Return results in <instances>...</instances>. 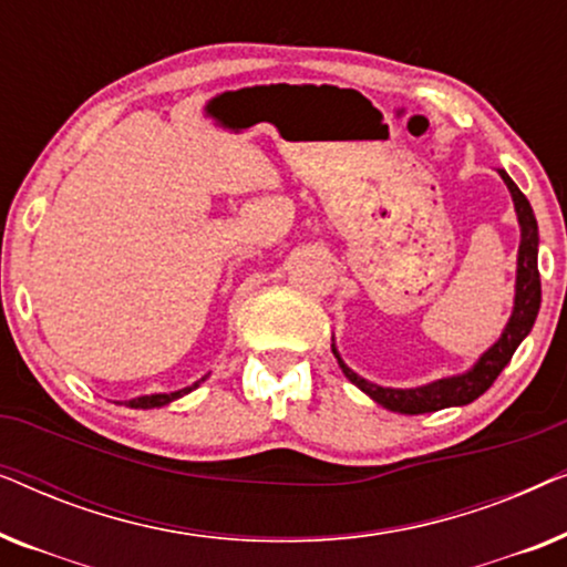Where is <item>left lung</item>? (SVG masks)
Returning a JSON list of instances; mask_svg holds the SVG:
<instances>
[{"label": "left lung", "instance_id": "8db88e82", "mask_svg": "<svg viewBox=\"0 0 567 567\" xmlns=\"http://www.w3.org/2000/svg\"><path fill=\"white\" fill-rule=\"evenodd\" d=\"M498 175L506 183L511 193V200H514V212L518 219V229H522V243H518V255H516V286H514V309H511V317L503 328L501 338L487 348V351L480 355V359L472 363L467 371L454 377H441L436 382L421 384V386H408V390H398V386H382L369 382L355 374V371L348 367V363L340 359L336 340H332V353L343 369L346 379L351 384L359 386L363 394H369L377 405H382L392 413L402 415H421V413H433V410L444 408H462L475 402L480 394L491 390V384L498 379V374L506 369L511 355L516 353V348L522 346V340L529 336L534 328V320L539 315L542 305V284H539V268H537V255H539V229L537 219H534V212L529 200L518 185L511 181L506 169H498Z\"/></svg>", "mask_w": 567, "mask_h": 567}]
</instances>
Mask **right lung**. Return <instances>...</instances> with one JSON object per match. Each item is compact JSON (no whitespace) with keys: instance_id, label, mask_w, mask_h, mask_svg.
Returning <instances> with one entry per match:
<instances>
[{"instance_id":"right-lung-1","label":"right lung","mask_w":567,"mask_h":567,"mask_svg":"<svg viewBox=\"0 0 567 567\" xmlns=\"http://www.w3.org/2000/svg\"><path fill=\"white\" fill-rule=\"evenodd\" d=\"M208 377V374H206ZM204 377V379H206ZM204 379H198V382H193L190 386H183V390H177V392H157V394H142V398H134V400H126L123 402V405L126 408H134V410H152V408H165V405H169V402H175V400H181L183 394H188V392H193L196 390V386L204 382Z\"/></svg>"}]
</instances>
